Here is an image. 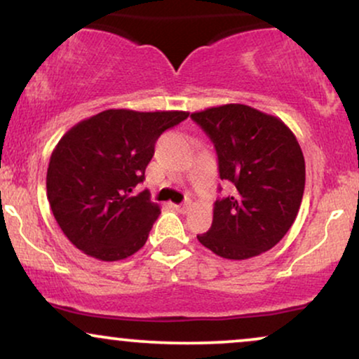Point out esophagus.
Listing matches in <instances>:
<instances>
[{"mask_svg":"<svg viewBox=\"0 0 359 359\" xmlns=\"http://www.w3.org/2000/svg\"><path fill=\"white\" fill-rule=\"evenodd\" d=\"M172 208H175L176 211H180V213H188L189 205L188 203H184V205H172Z\"/></svg>","mask_w":359,"mask_h":359,"instance_id":"obj_1","label":"esophagus"}]
</instances>
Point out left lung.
I'll list each match as a JSON object with an SVG mask.
<instances>
[{"mask_svg": "<svg viewBox=\"0 0 359 359\" xmlns=\"http://www.w3.org/2000/svg\"><path fill=\"white\" fill-rule=\"evenodd\" d=\"M213 141L219 178L231 196L216 200L213 223L198 241L226 259L271 250L294 223L304 193V156L280 118L246 104H223L191 114Z\"/></svg>", "mask_w": 359, "mask_h": 359, "instance_id": "obj_1", "label": "left lung"}]
</instances>
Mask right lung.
<instances>
[{"instance_id": "1", "label": "right lung", "mask_w": 359, "mask_h": 359, "mask_svg": "<svg viewBox=\"0 0 359 359\" xmlns=\"http://www.w3.org/2000/svg\"><path fill=\"white\" fill-rule=\"evenodd\" d=\"M187 111L106 109L83 119L57 141L46 175V194L61 231L78 250L118 261L144 246L159 206L143 183L154 143Z\"/></svg>"}]
</instances>
